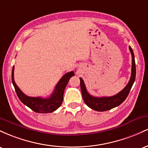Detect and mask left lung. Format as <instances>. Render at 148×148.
Here are the masks:
<instances>
[{
    "label": "left lung",
    "mask_w": 148,
    "mask_h": 148,
    "mask_svg": "<svg viewBox=\"0 0 148 148\" xmlns=\"http://www.w3.org/2000/svg\"><path fill=\"white\" fill-rule=\"evenodd\" d=\"M129 49L132 56V75H131L130 81L125 86V88L115 95L112 97H96L92 96L88 92L83 79L80 78V85H81L83 99L86 104L92 109L97 111H108L121 104L127 97L136 79V63L134 54L132 47H129Z\"/></svg>",
    "instance_id": "obj_1"
}]
</instances>
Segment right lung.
I'll return each instance as SVG.
<instances>
[{
	"mask_svg": "<svg viewBox=\"0 0 148 148\" xmlns=\"http://www.w3.org/2000/svg\"><path fill=\"white\" fill-rule=\"evenodd\" d=\"M14 67H13L12 71V82L14 86L18 99L21 100L23 104L29 107L33 111L40 113H52L60 106L63 101L64 91L66 86L70 78L74 76V72L73 71L64 74L56 86L51 95L49 98L45 99L40 97H32L25 95L15 83L14 80Z\"/></svg>",
	"mask_w": 148,
	"mask_h": 148,
	"instance_id": "right-lung-1",
	"label": "right lung"
}]
</instances>
